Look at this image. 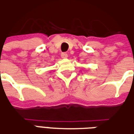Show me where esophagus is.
Returning <instances> with one entry per match:
<instances>
[{
    "label": "esophagus",
    "mask_w": 134,
    "mask_h": 134,
    "mask_svg": "<svg viewBox=\"0 0 134 134\" xmlns=\"http://www.w3.org/2000/svg\"><path fill=\"white\" fill-rule=\"evenodd\" d=\"M61 56L62 58L65 59V58H67V57H68V54H66V53H65V52H63V53H61Z\"/></svg>",
    "instance_id": "34e87169"
}]
</instances>
